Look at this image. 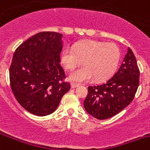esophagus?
<instances>
[{
	"label": "esophagus",
	"instance_id": "34e87169",
	"mask_svg": "<svg viewBox=\"0 0 150 150\" xmlns=\"http://www.w3.org/2000/svg\"><path fill=\"white\" fill-rule=\"evenodd\" d=\"M79 86H80V84L76 83H71V87H72V88H77V87H78Z\"/></svg>",
	"mask_w": 150,
	"mask_h": 150
}]
</instances>
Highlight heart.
<instances>
[{
	"mask_svg": "<svg viewBox=\"0 0 150 150\" xmlns=\"http://www.w3.org/2000/svg\"><path fill=\"white\" fill-rule=\"evenodd\" d=\"M62 64L69 72L82 64L84 67L72 73L70 80L77 82L104 81L115 72L120 60V50L114 43L86 40L67 47L62 53Z\"/></svg>",
	"mask_w": 150,
	"mask_h": 150,
	"instance_id": "1",
	"label": "heart"
}]
</instances>
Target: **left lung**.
I'll return each instance as SVG.
<instances>
[{"instance_id": "obj_1", "label": "left lung", "mask_w": 150, "mask_h": 150, "mask_svg": "<svg viewBox=\"0 0 150 150\" xmlns=\"http://www.w3.org/2000/svg\"><path fill=\"white\" fill-rule=\"evenodd\" d=\"M139 71L136 57L128 47L118 70L103 83L88 87L83 102L87 113L97 120L114 117L127 107L139 85Z\"/></svg>"}]
</instances>
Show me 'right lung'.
Instances as JSON below:
<instances>
[{
  "instance_id": "obj_1",
  "label": "right lung",
  "mask_w": 150,
  "mask_h": 150,
  "mask_svg": "<svg viewBox=\"0 0 150 150\" xmlns=\"http://www.w3.org/2000/svg\"><path fill=\"white\" fill-rule=\"evenodd\" d=\"M62 33L40 32L22 43L13 55L9 68L11 88L26 110L39 117L52 114L70 83L60 63Z\"/></svg>"
}]
</instances>
